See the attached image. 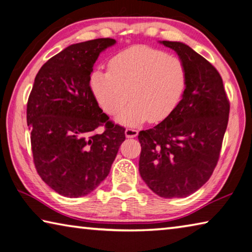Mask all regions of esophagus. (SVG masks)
Returning a JSON list of instances; mask_svg holds the SVG:
<instances>
[{
    "mask_svg": "<svg viewBox=\"0 0 252 252\" xmlns=\"http://www.w3.org/2000/svg\"><path fill=\"white\" fill-rule=\"evenodd\" d=\"M138 135V130L134 128H126L125 129V136L127 138H134Z\"/></svg>",
    "mask_w": 252,
    "mask_h": 252,
    "instance_id": "34e87169",
    "label": "esophagus"
}]
</instances>
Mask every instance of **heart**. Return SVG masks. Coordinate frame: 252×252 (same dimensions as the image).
Returning a JSON list of instances; mask_svg holds the SVG:
<instances>
[{
  "label": "heart",
  "instance_id": "1",
  "mask_svg": "<svg viewBox=\"0 0 252 252\" xmlns=\"http://www.w3.org/2000/svg\"><path fill=\"white\" fill-rule=\"evenodd\" d=\"M109 71H94L90 88L100 108L117 115L116 122L137 126L164 121L179 105L187 88L182 59L147 45H134L109 61ZM130 97H128V96Z\"/></svg>",
  "mask_w": 252,
  "mask_h": 252
}]
</instances>
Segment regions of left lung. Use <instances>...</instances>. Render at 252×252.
I'll use <instances>...</instances> for the list:
<instances>
[{
    "label": "left lung",
    "instance_id": "obj_1",
    "mask_svg": "<svg viewBox=\"0 0 252 252\" xmlns=\"http://www.w3.org/2000/svg\"><path fill=\"white\" fill-rule=\"evenodd\" d=\"M187 67V88L173 113L138 134L139 174L155 194L185 197L212 175L228 126L230 105L220 73L192 48L159 41Z\"/></svg>",
    "mask_w": 252,
    "mask_h": 252
}]
</instances>
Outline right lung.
<instances>
[{
  "mask_svg": "<svg viewBox=\"0 0 252 252\" xmlns=\"http://www.w3.org/2000/svg\"><path fill=\"white\" fill-rule=\"evenodd\" d=\"M116 43L105 38L71 44L36 73L27 107L33 160L60 195L92 193L109 174L125 129L109 122L90 88L99 55ZM105 125L104 133L94 131Z\"/></svg>",
  "mask_w": 252,
  "mask_h": 252,
  "instance_id": "add662e5",
  "label": "right lung"
}]
</instances>
